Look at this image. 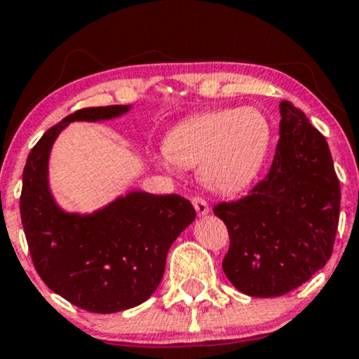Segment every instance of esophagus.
<instances>
[{"label": "esophagus", "instance_id": "esophagus-1", "mask_svg": "<svg viewBox=\"0 0 359 359\" xmlns=\"http://www.w3.org/2000/svg\"><path fill=\"white\" fill-rule=\"evenodd\" d=\"M192 204L199 216H205V214L209 212V204L205 203L203 197H192Z\"/></svg>", "mask_w": 359, "mask_h": 359}]
</instances>
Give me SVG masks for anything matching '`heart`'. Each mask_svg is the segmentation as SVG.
<instances>
[{
	"label": "heart",
	"instance_id": "b5f03b06",
	"mask_svg": "<svg viewBox=\"0 0 359 359\" xmlns=\"http://www.w3.org/2000/svg\"><path fill=\"white\" fill-rule=\"evenodd\" d=\"M269 119L253 108L216 109L184 119L168 133L165 151L156 163L199 165V179L209 191L233 194L257 179L270 148Z\"/></svg>",
	"mask_w": 359,
	"mask_h": 359
}]
</instances>
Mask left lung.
Segmentation results:
<instances>
[{
    "mask_svg": "<svg viewBox=\"0 0 359 359\" xmlns=\"http://www.w3.org/2000/svg\"><path fill=\"white\" fill-rule=\"evenodd\" d=\"M270 172L248 196L214 205L229 231L226 277L250 297H278L306 283L332 255L341 187L327 142L290 101L280 102Z\"/></svg>",
    "mask_w": 359,
    "mask_h": 359,
    "instance_id": "8db88e82",
    "label": "left lung"
}]
</instances>
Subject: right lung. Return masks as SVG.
<instances>
[{"instance_id":"1","label":"right lung","mask_w":359,"mask_h":359,"mask_svg":"<svg viewBox=\"0 0 359 359\" xmlns=\"http://www.w3.org/2000/svg\"><path fill=\"white\" fill-rule=\"evenodd\" d=\"M131 106L84 108L65 116L32 148L20 197L23 231L36 273L74 306L97 314L137 307L165 271L168 248L196 219L184 197L131 191L90 214L67 212L53 199L48 158L60 131L72 121H102Z\"/></svg>"}]
</instances>
